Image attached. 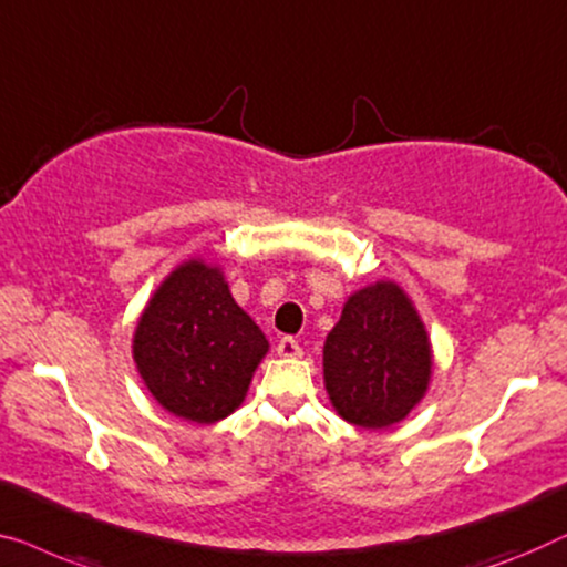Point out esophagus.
Instances as JSON below:
<instances>
[{
  "mask_svg": "<svg viewBox=\"0 0 567 567\" xmlns=\"http://www.w3.org/2000/svg\"><path fill=\"white\" fill-rule=\"evenodd\" d=\"M277 354L285 357V360H295V357L302 354V349L292 337H282L280 344H277Z\"/></svg>",
  "mask_w": 567,
  "mask_h": 567,
  "instance_id": "esophagus-1",
  "label": "esophagus"
}]
</instances>
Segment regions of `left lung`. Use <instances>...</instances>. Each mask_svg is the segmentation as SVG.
Returning <instances> with one entry per match:
<instances>
[{
	"label": "left lung",
	"mask_w": 567,
	"mask_h": 567,
	"mask_svg": "<svg viewBox=\"0 0 567 567\" xmlns=\"http://www.w3.org/2000/svg\"><path fill=\"white\" fill-rule=\"evenodd\" d=\"M432 341L416 306L393 280L352 292L323 344V385L337 413L362 429L403 421L426 395Z\"/></svg>",
	"instance_id": "8db88e82"
}]
</instances>
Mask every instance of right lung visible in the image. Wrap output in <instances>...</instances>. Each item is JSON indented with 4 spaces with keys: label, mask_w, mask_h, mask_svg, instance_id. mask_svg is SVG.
Instances as JSON below:
<instances>
[{
    "label": "right lung",
    "mask_w": 567,
    "mask_h": 567,
    "mask_svg": "<svg viewBox=\"0 0 567 567\" xmlns=\"http://www.w3.org/2000/svg\"><path fill=\"white\" fill-rule=\"evenodd\" d=\"M269 341L215 261L193 257L151 295L133 333V362L164 411L215 424L244 403Z\"/></svg>",
    "instance_id": "right-lung-1"
}]
</instances>
